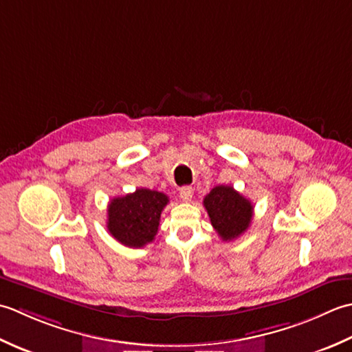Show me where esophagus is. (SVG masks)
I'll use <instances>...</instances> for the list:
<instances>
[{
    "mask_svg": "<svg viewBox=\"0 0 352 352\" xmlns=\"http://www.w3.org/2000/svg\"><path fill=\"white\" fill-rule=\"evenodd\" d=\"M179 197L182 199V202H190L191 197H192V188H191V186H188V185L181 186V188H179Z\"/></svg>",
    "mask_w": 352,
    "mask_h": 352,
    "instance_id": "obj_1",
    "label": "esophagus"
}]
</instances>
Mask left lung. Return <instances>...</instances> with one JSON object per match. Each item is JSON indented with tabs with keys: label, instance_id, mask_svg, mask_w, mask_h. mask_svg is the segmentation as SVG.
<instances>
[{
	"label": "left lung",
	"instance_id": "left-lung-1",
	"mask_svg": "<svg viewBox=\"0 0 352 352\" xmlns=\"http://www.w3.org/2000/svg\"><path fill=\"white\" fill-rule=\"evenodd\" d=\"M211 225L223 241L240 236L250 225L254 206L231 185H217L204 199Z\"/></svg>",
	"mask_w": 352,
	"mask_h": 352
}]
</instances>
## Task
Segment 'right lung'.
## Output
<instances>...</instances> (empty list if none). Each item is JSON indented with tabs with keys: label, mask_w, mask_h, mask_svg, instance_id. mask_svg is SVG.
<instances>
[{
	"label": "right lung",
	"mask_w": 352,
	"mask_h": 352,
	"mask_svg": "<svg viewBox=\"0 0 352 352\" xmlns=\"http://www.w3.org/2000/svg\"><path fill=\"white\" fill-rule=\"evenodd\" d=\"M168 204L164 192L138 188L107 205V231L127 248H144L155 240L161 212Z\"/></svg>",
	"instance_id": "add662e5"
}]
</instances>
